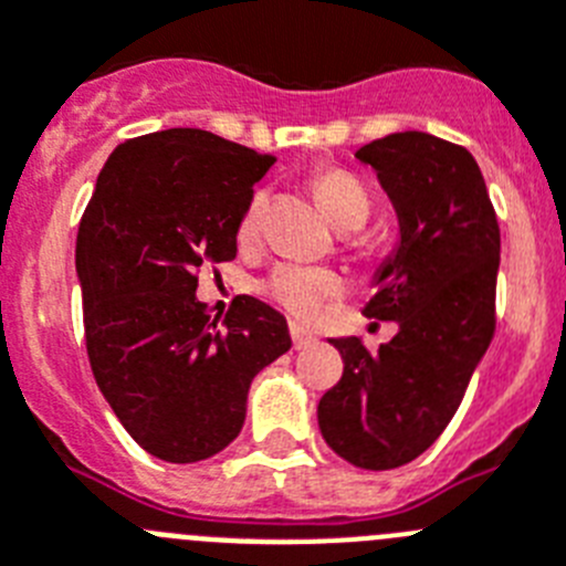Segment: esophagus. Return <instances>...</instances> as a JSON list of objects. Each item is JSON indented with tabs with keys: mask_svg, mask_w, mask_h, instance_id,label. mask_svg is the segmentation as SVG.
Here are the masks:
<instances>
[{
	"mask_svg": "<svg viewBox=\"0 0 566 566\" xmlns=\"http://www.w3.org/2000/svg\"><path fill=\"white\" fill-rule=\"evenodd\" d=\"M290 338H293V346L295 349H304V346L315 344V333H310V329H304L302 324H290Z\"/></svg>",
	"mask_w": 566,
	"mask_h": 566,
	"instance_id": "34e87169",
	"label": "esophagus"
}]
</instances>
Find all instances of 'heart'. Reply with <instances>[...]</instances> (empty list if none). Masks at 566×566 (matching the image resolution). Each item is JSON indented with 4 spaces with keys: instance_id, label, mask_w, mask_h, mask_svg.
<instances>
[{
    "instance_id": "b5f03b06",
    "label": "heart",
    "mask_w": 566,
    "mask_h": 566,
    "mask_svg": "<svg viewBox=\"0 0 566 566\" xmlns=\"http://www.w3.org/2000/svg\"><path fill=\"white\" fill-rule=\"evenodd\" d=\"M313 195L318 200L321 211L327 213V220L340 231H355L369 220L371 200L366 188L355 180L349 171L338 166H324L313 175ZM264 195L256 191L251 202L245 206L237 226L239 242H251L259 233L262 222ZM344 282L329 268H307V264H276L271 276L264 279L262 290L271 295L273 302L282 304L287 313L298 318H313L321 310V304L340 293Z\"/></svg>"
}]
</instances>
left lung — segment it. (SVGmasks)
<instances>
[{"instance_id": "8db88e82", "label": "left lung", "mask_w": 566, "mask_h": 566, "mask_svg": "<svg viewBox=\"0 0 566 566\" xmlns=\"http://www.w3.org/2000/svg\"><path fill=\"white\" fill-rule=\"evenodd\" d=\"M378 171L400 242L375 276L366 318L397 321L378 353L333 338L344 375L321 397L318 429L366 471L417 457L460 409L496 329L499 222L471 151L426 132H395L355 151Z\"/></svg>"}]
</instances>
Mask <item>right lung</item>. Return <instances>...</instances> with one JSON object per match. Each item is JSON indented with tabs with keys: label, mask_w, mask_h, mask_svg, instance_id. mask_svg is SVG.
<instances>
[{
	"label": "right lung",
	"mask_w": 566,
	"mask_h": 566,
	"mask_svg": "<svg viewBox=\"0 0 566 566\" xmlns=\"http://www.w3.org/2000/svg\"><path fill=\"white\" fill-rule=\"evenodd\" d=\"M276 157L206 129H163L112 151L75 242L95 384L132 440L166 462L220 454L251 380L290 349L287 321L253 295L226 318L197 273L237 256L239 217Z\"/></svg>",
	"instance_id": "add662e5"
}]
</instances>
